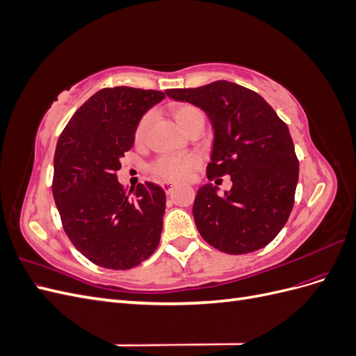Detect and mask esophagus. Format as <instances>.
<instances>
[{
  "instance_id": "34e87169",
  "label": "esophagus",
  "mask_w": 356,
  "mask_h": 356,
  "mask_svg": "<svg viewBox=\"0 0 356 356\" xmlns=\"http://www.w3.org/2000/svg\"><path fill=\"white\" fill-rule=\"evenodd\" d=\"M161 187L165 188V191H166V193H170V191H172V188L175 187V182H172V181H165L163 184H161Z\"/></svg>"
}]
</instances>
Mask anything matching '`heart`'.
<instances>
[{
    "instance_id": "1",
    "label": "heart",
    "mask_w": 356,
    "mask_h": 356,
    "mask_svg": "<svg viewBox=\"0 0 356 356\" xmlns=\"http://www.w3.org/2000/svg\"><path fill=\"white\" fill-rule=\"evenodd\" d=\"M203 115L202 111L199 108H196L195 105L190 104H184L179 105L174 110V118L177 120V123L187 131V127L193 123L195 118ZM149 120L152 117L148 114L144 115L141 120L138 122L135 134H134V139L136 144H141L145 138V134L148 131L149 126ZM199 165V159L193 154H184V156H165L160 157L159 160L154 161V165L152 166L153 174L165 181H182L186 179L193 169H196Z\"/></svg>"
}]
</instances>
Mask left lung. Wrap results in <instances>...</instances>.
<instances>
[{
    "instance_id": "1",
    "label": "left lung",
    "mask_w": 356,
    "mask_h": 356,
    "mask_svg": "<svg viewBox=\"0 0 356 356\" xmlns=\"http://www.w3.org/2000/svg\"><path fill=\"white\" fill-rule=\"evenodd\" d=\"M166 95L207 113L213 126L208 179H232L221 196L211 182L199 188L193 217L202 238L227 254L261 250L294 207L298 160L288 126L260 95L225 80Z\"/></svg>"
}]
</instances>
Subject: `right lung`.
Returning <instances> with one entry per match:
<instances>
[{
	"label": "right lung",
	"mask_w": 356,
	"mask_h": 356,
	"mask_svg": "<svg viewBox=\"0 0 356 356\" xmlns=\"http://www.w3.org/2000/svg\"><path fill=\"white\" fill-rule=\"evenodd\" d=\"M163 98V92L124 86L102 89L75 111L59 136L53 197L72 245L101 267L127 270L160 242L165 190L145 182L127 195L115 172L134 147L138 122Z\"/></svg>",
	"instance_id": "right-lung-1"
}]
</instances>
